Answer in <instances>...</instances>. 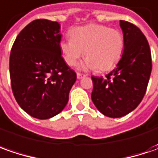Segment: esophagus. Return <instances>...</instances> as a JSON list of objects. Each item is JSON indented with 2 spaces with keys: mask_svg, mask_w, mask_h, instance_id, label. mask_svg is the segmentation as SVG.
Returning a JSON list of instances; mask_svg holds the SVG:
<instances>
[{
  "mask_svg": "<svg viewBox=\"0 0 158 158\" xmlns=\"http://www.w3.org/2000/svg\"><path fill=\"white\" fill-rule=\"evenodd\" d=\"M84 77H85V75H84V74L79 73H77V78H78L79 79H82V78H84Z\"/></svg>",
  "mask_w": 158,
  "mask_h": 158,
  "instance_id": "esophagus-1",
  "label": "esophagus"
}]
</instances>
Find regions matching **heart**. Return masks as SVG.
I'll list each match as a JSON object with an SVG mask.
<instances>
[{
  "label": "heart",
  "mask_w": 158,
  "mask_h": 158,
  "mask_svg": "<svg viewBox=\"0 0 158 158\" xmlns=\"http://www.w3.org/2000/svg\"><path fill=\"white\" fill-rule=\"evenodd\" d=\"M71 38L59 43V50L64 62L74 66L80 57L86 58L79 68L84 71L106 72L120 61L124 50V38L117 30L96 23L75 27L69 32Z\"/></svg>",
  "instance_id": "obj_1"
}]
</instances>
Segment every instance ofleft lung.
Wrapping results in <instances>:
<instances>
[{
  "mask_svg": "<svg viewBox=\"0 0 158 158\" xmlns=\"http://www.w3.org/2000/svg\"><path fill=\"white\" fill-rule=\"evenodd\" d=\"M124 38L121 60L106 78L92 77V101L104 115L120 118L136 108L143 98L152 64L149 43L136 26L120 21Z\"/></svg>",
  "mask_w": 158,
  "mask_h": 158,
  "instance_id": "1",
  "label": "left lung"
}]
</instances>
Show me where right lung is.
<instances>
[{"label":"right lung","mask_w":158,"mask_h":158,"mask_svg":"<svg viewBox=\"0 0 158 158\" xmlns=\"http://www.w3.org/2000/svg\"><path fill=\"white\" fill-rule=\"evenodd\" d=\"M60 24L35 20L17 35L9 58L12 91L19 106L30 116L45 120L64 108L75 83V72L59 50Z\"/></svg>","instance_id":"right-lung-1"}]
</instances>
